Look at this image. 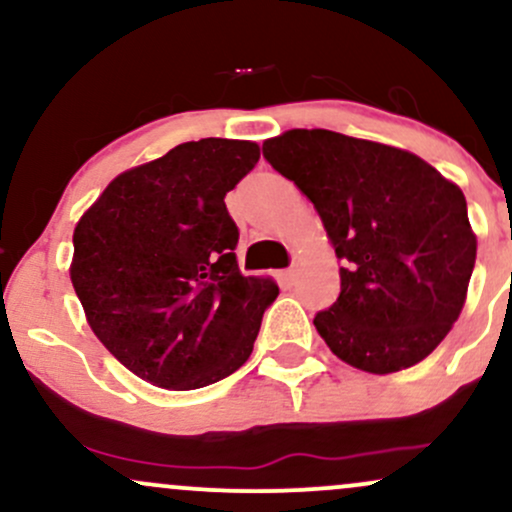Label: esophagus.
Masks as SVG:
<instances>
[{
	"instance_id": "1",
	"label": "esophagus",
	"mask_w": 512,
	"mask_h": 512,
	"mask_svg": "<svg viewBox=\"0 0 512 512\" xmlns=\"http://www.w3.org/2000/svg\"><path fill=\"white\" fill-rule=\"evenodd\" d=\"M281 279H284V284H293V281H296V269H284V272H281Z\"/></svg>"
}]
</instances>
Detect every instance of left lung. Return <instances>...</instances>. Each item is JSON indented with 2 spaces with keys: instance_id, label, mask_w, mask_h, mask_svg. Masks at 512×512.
Listing matches in <instances>:
<instances>
[{
  "instance_id": "obj_1",
  "label": "left lung",
  "mask_w": 512,
  "mask_h": 512,
  "mask_svg": "<svg viewBox=\"0 0 512 512\" xmlns=\"http://www.w3.org/2000/svg\"><path fill=\"white\" fill-rule=\"evenodd\" d=\"M262 154L315 204L344 262L339 298L313 320L332 354L375 375L424 361L477 260L460 187L409 151L330 129H291Z\"/></svg>"
}]
</instances>
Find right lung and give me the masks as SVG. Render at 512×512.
<instances>
[{
    "mask_svg": "<svg viewBox=\"0 0 512 512\" xmlns=\"http://www.w3.org/2000/svg\"><path fill=\"white\" fill-rule=\"evenodd\" d=\"M260 146L199 139L127 170L74 228L72 284L105 349L146 383L197 390L248 361L279 286L238 269L231 192Z\"/></svg>",
    "mask_w": 512,
    "mask_h": 512,
    "instance_id": "add662e5",
    "label": "right lung"
}]
</instances>
